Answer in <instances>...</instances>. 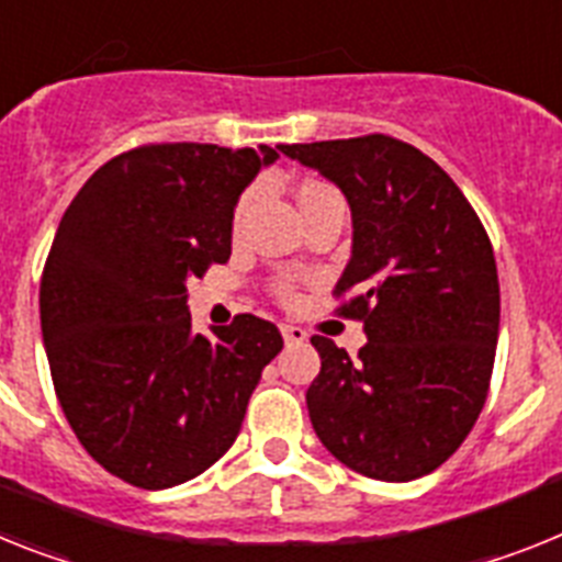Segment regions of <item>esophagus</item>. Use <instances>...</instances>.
Masks as SVG:
<instances>
[{
	"instance_id": "1",
	"label": "esophagus",
	"mask_w": 562,
	"mask_h": 562,
	"mask_svg": "<svg viewBox=\"0 0 562 562\" xmlns=\"http://www.w3.org/2000/svg\"><path fill=\"white\" fill-rule=\"evenodd\" d=\"M281 335H284L286 344H304L306 329L295 327V324H281Z\"/></svg>"
}]
</instances>
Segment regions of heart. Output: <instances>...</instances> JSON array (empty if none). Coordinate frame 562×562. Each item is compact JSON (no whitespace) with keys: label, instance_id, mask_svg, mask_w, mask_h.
Masks as SVG:
<instances>
[{"label":"heart","instance_id":"b5f03b06","mask_svg":"<svg viewBox=\"0 0 562 562\" xmlns=\"http://www.w3.org/2000/svg\"><path fill=\"white\" fill-rule=\"evenodd\" d=\"M304 190H318V184H304V187H301V190H299V193H304Z\"/></svg>","mask_w":562,"mask_h":562}]
</instances>
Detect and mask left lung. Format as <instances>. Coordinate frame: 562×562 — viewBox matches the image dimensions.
<instances>
[{
	"label": "left lung",
	"instance_id": "left-lung-1",
	"mask_svg": "<svg viewBox=\"0 0 562 562\" xmlns=\"http://www.w3.org/2000/svg\"><path fill=\"white\" fill-rule=\"evenodd\" d=\"M338 187L352 256L335 292L363 321L358 358L315 335V435L352 472L406 483L454 454L486 404L501 284L481 218L429 156L390 136L278 144Z\"/></svg>",
	"mask_w": 562,
	"mask_h": 562
}]
</instances>
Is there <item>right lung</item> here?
<instances>
[{
    "instance_id": "add662e5",
    "label": "right lung",
    "mask_w": 562,
    "mask_h": 562,
    "mask_svg": "<svg viewBox=\"0 0 562 562\" xmlns=\"http://www.w3.org/2000/svg\"><path fill=\"white\" fill-rule=\"evenodd\" d=\"M278 147L147 144L110 158L61 215L40 286L53 386L79 443L138 488L210 469L238 438L276 324L193 333L187 281L233 249L241 193Z\"/></svg>"
}]
</instances>
